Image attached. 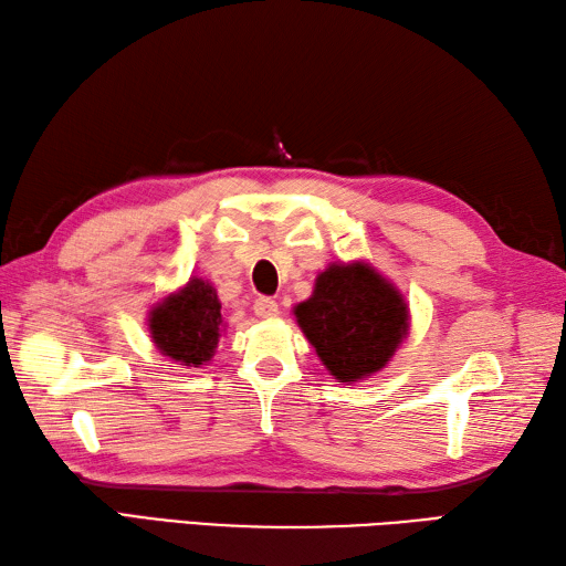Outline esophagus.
I'll return each mask as SVG.
<instances>
[{"mask_svg": "<svg viewBox=\"0 0 566 566\" xmlns=\"http://www.w3.org/2000/svg\"><path fill=\"white\" fill-rule=\"evenodd\" d=\"M255 316L258 318H276L280 316V306H276L274 298H258L255 302Z\"/></svg>", "mask_w": 566, "mask_h": 566, "instance_id": "34e87169", "label": "esophagus"}]
</instances>
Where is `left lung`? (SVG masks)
Returning a JSON list of instances; mask_svg holds the SVG:
<instances>
[{
	"instance_id": "1",
	"label": "left lung",
	"mask_w": 566,
	"mask_h": 566,
	"mask_svg": "<svg viewBox=\"0 0 566 566\" xmlns=\"http://www.w3.org/2000/svg\"><path fill=\"white\" fill-rule=\"evenodd\" d=\"M294 318L340 384L377 375L411 331L401 290L367 260L331 262L306 302L294 306Z\"/></svg>"
}]
</instances>
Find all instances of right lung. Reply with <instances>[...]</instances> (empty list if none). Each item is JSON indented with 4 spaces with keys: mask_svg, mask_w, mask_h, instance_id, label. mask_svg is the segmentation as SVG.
<instances>
[{
    "mask_svg": "<svg viewBox=\"0 0 566 566\" xmlns=\"http://www.w3.org/2000/svg\"><path fill=\"white\" fill-rule=\"evenodd\" d=\"M146 326L155 350L182 367L209 365L226 333L219 294L197 274L150 306Z\"/></svg>",
    "mask_w": 566,
    "mask_h": 566,
    "instance_id": "add662e5",
    "label": "right lung"
}]
</instances>
